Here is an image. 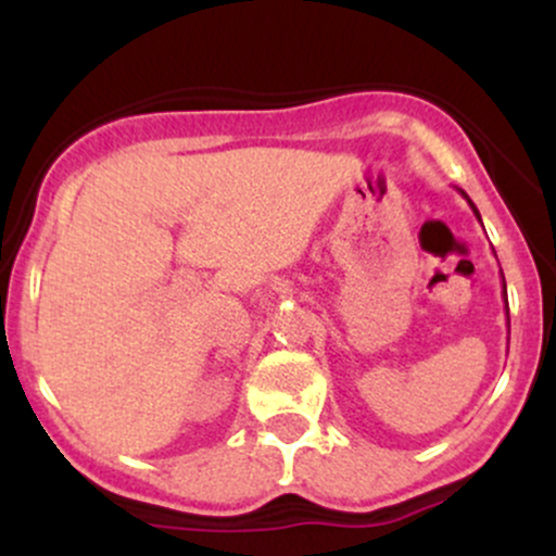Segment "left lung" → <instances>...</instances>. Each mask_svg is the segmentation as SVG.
I'll use <instances>...</instances> for the list:
<instances>
[{"label": "left lung", "mask_w": 556, "mask_h": 556, "mask_svg": "<svg viewBox=\"0 0 556 556\" xmlns=\"http://www.w3.org/2000/svg\"><path fill=\"white\" fill-rule=\"evenodd\" d=\"M457 190H460V188H457ZM460 195L465 198V201H468V203H470V208H473L476 219H478V222H481V214H478V208L473 206V201H470V198H468V195H465V190H460ZM502 290H504V300H507V285H504V277H502ZM507 321H509V308H507Z\"/></svg>", "instance_id": "8db88e82"}]
</instances>
